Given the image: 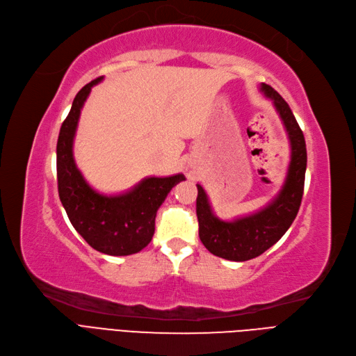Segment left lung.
Returning a JSON list of instances; mask_svg holds the SVG:
<instances>
[{
  "label": "left lung",
  "instance_id": "left-lung-1",
  "mask_svg": "<svg viewBox=\"0 0 356 356\" xmlns=\"http://www.w3.org/2000/svg\"><path fill=\"white\" fill-rule=\"evenodd\" d=\"M261 91L266 99L273 100L290 141V165L280 193L256 213L222 220L213 213L206 191L197 184L195 212L199 219V237L211 253L236 262L253 259L274 246L295 220L303 195L308 159L303 132L283 97L266 83L261 85Z\"/></svg>",
  "mask_w": 356,
  "mask_h": 356
}]
</instances>
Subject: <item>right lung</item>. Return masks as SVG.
Masks as SVG:
<instances>
[{
  "mask_svg": "<svg viewBox=\"0 0 356 356\" xmlns=\"http://www.w3.org/2000/svg\"><path fill=\"white\" fill-rule=\"evenodd\" d=\"M102 79L91 81L76 94L61 124L57 140L58 197L73 228L92 249L112 256H127L138 253L152 241L157 209L168 193L186 177H149L129 191L116 195L100 194L85 181L73 159V138L82 106L91 88Z\"/></svg>",
  "mask_w": 356,
  "mask_h": 356,
  "instance_id": "add662e5",
  "label": "right lung"
}]
</instances>
